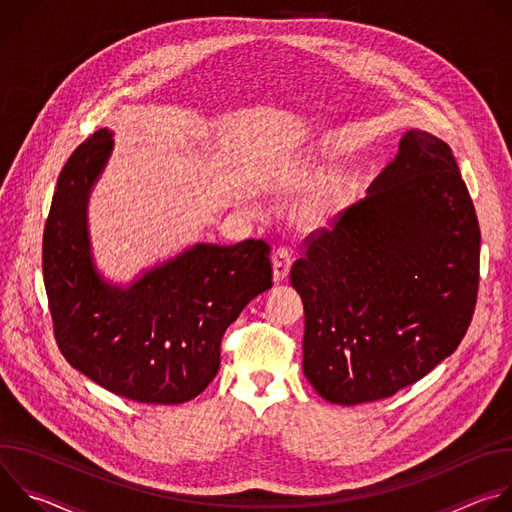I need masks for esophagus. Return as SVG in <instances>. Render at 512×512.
<instances>
[{
	"label": "esophagus",
	"instance_id": "34e87169",
	"mask_svg": "<svg viewBox=\"0 0 512 512\" xmlns=\"http://www.w3.org/2000/svg\"><path fill=\"white\" fill-rule=\"evenodd\" d=\"M291 263H294V253H291L289 247H279L273 253V279L279 283L287 277Z\"/></svg>",
	"mask_w": 512,
	"mask_h": 512
}]
</instances>
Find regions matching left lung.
I'll return each mask as SVG.
<instances>
[{
    "label": "left lung",
    "mask_w": 512,
    "mask_h": 512,
    "mask_svg": "<svg viewBox=\"0 0 512 512\" xmlns=\"http://www.w3.org/2000/svg\"><path fill=\"white\" fill-rule=\"evenodd\" d=\"M304 373L330 403L387 399L448 358L472 322L480 227L450 145L411 129L369 196L304 241Z\"/></svg>",
    "instance_id": "left-lung-1"
}]
</instances>
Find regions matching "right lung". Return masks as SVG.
Segmentation results:
<instances>
[{
  "label": "right lung",
  "mask_w": 512,
  "mask_h": 512,
  "mask_svg": "<svg viewBox=\"0 0 512 512\" xmlns=\"http://www.w3.org/2000/svg\"><path fill=\"white\" fill-rule=\"evenodd\" d=\"M111 148V131H95L58 176L42 239L54 338L72 367L119 397L184 403L216 377L227 328L273 285L271 247L200 243L129 289L105 283L91 261L87 198Z\"/></svg>",
  "instance_id": "obj_1"
}]
</instances>
